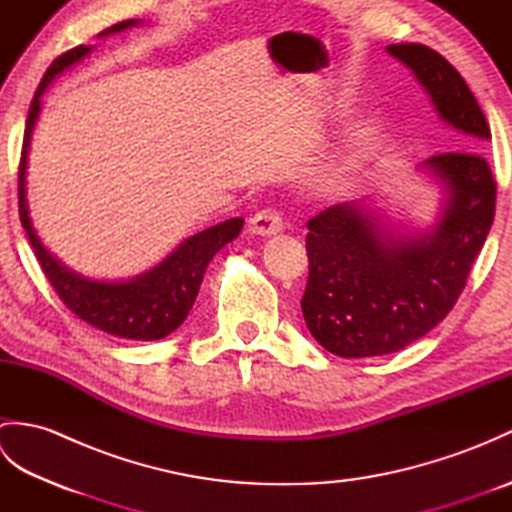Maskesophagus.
I'll use <instances>...</instances> for the list:
<instances>
[{"label":"esophagus","mask_w":512,"mask_h":512,"mask_svg":"<svg viewBox=\"0 0 512 512\" xmlns=\"http://www.w3.org/2000/svg\"><path fill=\"white\" fill-rule=\"evenodd\" d=\"M248 231L259 237H270L284 231V222H281V215L273 209H264L250 217Z\"/></svg>","instance_id":"esophagus-1"}]
</instances>
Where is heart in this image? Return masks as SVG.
<instances>
[{"label": "heart", "mask_w": 512, "mask_h": 512, "mask_svg": "<svg viewBox=\"0 0 512 512\" xmlns=\"http://www.w3.org/2000/svg\"><path fill=\"white\" fill-rule=\"evenodd\" d=\"M380 136V127L374 121H367L361 125V129L354 134V138L350 140V145L343 151V154L336 156V160H332L328 169L323 171V180L328 187L336 189L343 187V184L350 182L358 171H361L367 151L376 145V140Z\"/></svg>", "instance_id": "heart-1"}]
</instances>
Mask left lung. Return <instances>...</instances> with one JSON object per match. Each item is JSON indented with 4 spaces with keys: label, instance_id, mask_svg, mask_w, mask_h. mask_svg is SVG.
Wrapping results in <instances>:
<instances>
[{
    "label": "left lung",
    "instance_id": "8db88e82",
    "mask_svg": "<svg viewBox=\"0 0 512 512\" xmlns=\"http://www.w3.org/2000/svg\"><path fill=\"white\" fill-rule=\"evenodd\" d=\"M411 70L433 110L453 129L451 147L418 167L438 189L427 228L387 220L363 200L334 204L308 222L303 319L325 350L343 358L398 352L447 317L464 290L495 217V180L480 151L491 129L453 65L422 43L385 48Z\"/></svg>",
    "mask_w": 512,
    "mask_h": 512
}]
</instances>
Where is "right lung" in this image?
Masks as SVG:
<instances>
[{
	"instance_id": "obj_1",
	"label": "right lung",
	"mask_w": 512,
	"mask_h": 512,
	"mask_svg": "<svg viewBox=\"0 0 512 512\" xmlns=\"http://www.w3.org/2000/svg\"><path fill=\"white\" fill-rule=\"evenodd\" d=\"M140 26L138 19H127L112 28L103 30L99 37H110L116 32ZM92 46H79L70 52L61 54L54 61L48 72L43 74L35 99L30 103L24 149H21L19 162V215L24 224L30 246L35 250L43 273L50 279V284L57 290L61 301L68 306L76 317L85 323L94 325L107 334L121 336V339L134 341H158L165 339L173 330H178L182 321L187 319L193 301L198 297L202 277L206 273L211 259L220 248L239 235L244 226L242 217L215 224L206 231L195 233L184 239L171 253L151 266L145 273L129 279L105 281L92 279L76 273L70 266H65L61 259L54 257L48 246L41 242L37 228L32 226L28 200H26V169H28V151L30 138L35 132L37 118L41 114V96L48 90V85L59 74L70 70L72 65L81 63L92 52Z\"/></svg>"
}]
</instances>
